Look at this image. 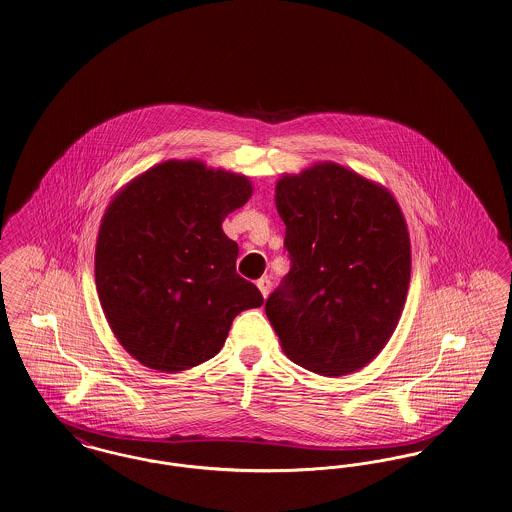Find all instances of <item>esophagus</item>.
Instances as JSON below:
<instances>
[{"mask_svg":"<svg viewBox=\"0 0 512 512\" xmlns=\"http://www.w3.org/2000/svg\"><path fill=\"white\" fill-rule=\"evenodd\" d=\"M258 289H260V293L264 298H268L269 293H271V279L269 277H262V279H258Z\"/></svg>","mask_w":512,"mask_h":512,"instance_id":"esophagus-1","label":"esophagus"}]
</instances>
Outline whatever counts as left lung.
I'll use <instances>...</instances> for the list:
<instances>
[{"label":"left lung","instance_id":"obj_1","mask_svg":"<svg viewBox=\"0 0 512 512\" xmlns=\"http://www.w3.org/2000/svg\"><path fill=\"white\" fill-rule=\"evenodd\" d=\"M291 269L266 300L283 352L347 376L391 339L410 283V237L393 194L333 162L275 185Z\"/></svg>","mask_w":512,"mask_h":512}]
</instances>
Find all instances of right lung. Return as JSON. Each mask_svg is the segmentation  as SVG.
Here are the masks:
<instances>
[{
	"instance_id": "obj_1",
	"label": "right lung",
	"mask_w": 512,
	"mask_h": 512,
	"mask_svg": "<svg viewBox=\"0 0 512 512\" xmlns=\"http://www.w3.org/2000/svg\"><path fill=\"white\" fill-rule=\"evenodd\" d=\"M252 183L198 160H169L115 194L102 217L94 273L109 327L140 364L175 374L223 347L231 323L264 304L237 273L239 244L221 223Z\"/></svg>"
}]
</instances>
